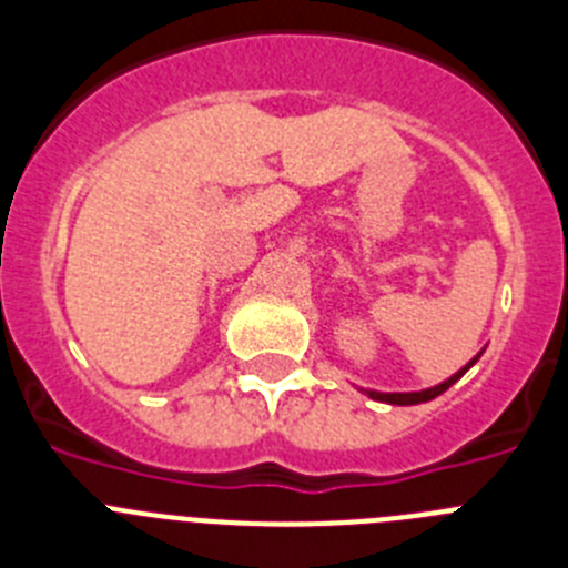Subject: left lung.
I'll return each mask as SVG.
<instances>
[{
	"mask_svg": "<svg viewBox=\"0 0 568 568\" xmlns=\"http://www.w3.org/2000/svg\"><path fill=\"white\" fill-rule=\"evenodd\" d=\"M480 355H484V349H480V353L475 355V358H471L469 364H466V366H460V369H458V373L453 375V378L440 381V384L429 386V389H420V393H378V389H361V393H364V395H369V398H373V400H384V404H393V406H413V404H426V400H433V398H438L440 393H446V389H449V386H453L455 381H460V378H464V375L469 373V369H471V366H475V361H478Z\"/></svg>",
	"mask_w": 568,
	"mask_h": 568,
	"instance_id": "1",
	"label": "left lung"
}]
</instances>
